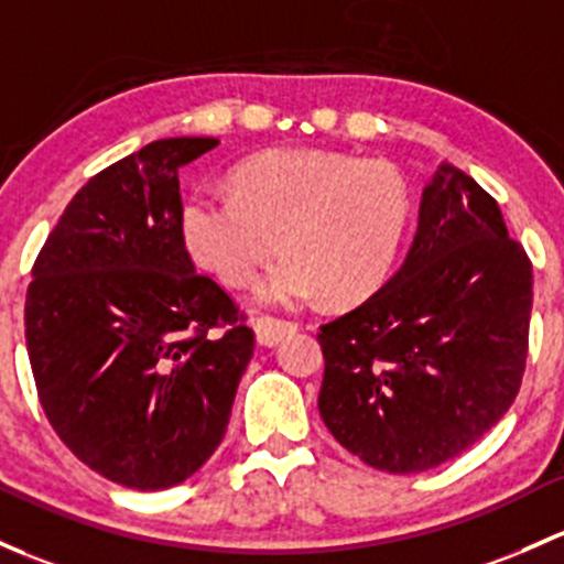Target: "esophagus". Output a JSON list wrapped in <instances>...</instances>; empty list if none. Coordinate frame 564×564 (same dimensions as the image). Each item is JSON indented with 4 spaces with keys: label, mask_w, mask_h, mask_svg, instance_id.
I'll return each instance as SVG.
<instances>
[{
    "label": "esophagus",
    "mask_w": 564,
    "mask_h": 564,
    "mask_svg": "<svg viewBox=\"0 0 564 564\" xmlns=\"http://www.w3.org/2000/svg\"><path fill=\"white\" fill-rule=\"evenodd\" d=\"M253 332H257V340L262 343V346H275V343H281L286 335L297 332V322L259 316V318H253Z\"/></svg>",
    "instance_id": "obj_1"
}]
</instances>
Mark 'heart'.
<instances>
[{
	"label": "heart",
	"instance_id": "b5f03b06",
	"mask_svg": "<svg viewBox=\"0 0 564 564\" xmlns=\"http://www.w3.org/2000/svg\"><path fill=\"white\" fill-rule=\"evenodd\" d=\"M237 194L194 192L181 229L194 262L227 286L259 283L257 297L300 305L327 297L351 305L391 272L411 218L408 186L383 162L324 151H267L235 175Z\"/></svg>",
	"mask_w": 564,
	"mask_h": 564
}]
</instances>
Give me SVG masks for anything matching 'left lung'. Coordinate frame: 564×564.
Instances as JSON below:
<instances>
[{"label":"left lung","instance_id":"1","mask_svg":"<svg viewBox=\"0 0 564 564\" xmlns=\"http://www.w3.org/2000/svg\"><path fill=\"white\" fill-rule=\"evenodd\" d=\"M530 311L524 248L495 199L443 162L400 270L318 332L324 424L376 470L422 473L454 459L517 400Z\"/></svg>","mask_w":564,"mask_h":564}]
</instances>
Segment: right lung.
Segmentation results:
<instances>
[{"mask_svg": "<svg viewBox=\"0 0 564 564\" xmlns=\"http://www.w3.org/2000/svg\"><path fill=\"white\" fill-rule=\"evenodd\" d=\"M213 138H167L110 164L32 267L26 348L40 402L83 465L159 491L221 443L253 329L183 240L181 183Z\"/></svg>", "mask_w": 564, "mask_h": 564, "instance_id": "add662e5", "label": "right lung"}]
</instances>
